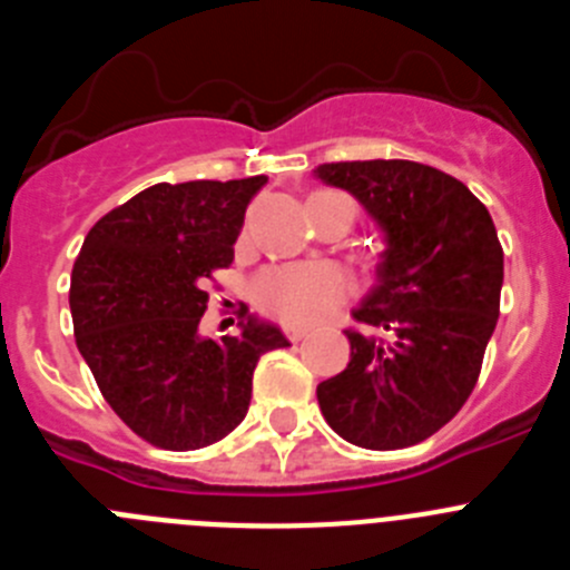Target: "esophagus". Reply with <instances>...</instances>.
I'll list each match as a JSON object with an SVG mask.
<instances>
[{"instance_id": "1", "label": "esophagus", "mask_w": 570, "mask_h": 570, "mask_svg": "<svg viewBox=\"0 0 570 570\" xmlns=\"http://www.w3.org/2000/svg\"><path fill=\"white\" fill-rule=\"evenodd\" d=\"M285 336H288L291 342H299V340H305V336H308V331H305V328H285Z\"/></svg>"}]
</instances>
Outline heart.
Returning <instances> with one entry per match:
<instances>
[{
    "instance_id": "b5f03b06",
    "label": "heart",
    "mask_w": 570,
    "mask_h": 570,
    "mask_svg": "<svg viewBox=\"0 0 570 570\" xmlns=\"http://www.w3.org/2000/svg\"><path fill=\"white\" fill-rule=\"evenodd\" d=\"M316 196H340V194H314ZM345 199V196H340ZM351 203V199H347ZM347 285L345 274L334 265H288V268H274L256 279V302L262 308L274 314L285 325H314L334 314L345 302Z\"/></svg>"
}]
</instances>
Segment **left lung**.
<instances>
[{
	"label": "left lung",
	"mask_w": 570,
	"mask_h": 570,
	"mask_svg": "<svg viewBox=\"0 0 570 570\" xmlns=\"http://www.w3.org/2000/svg\"><path fill=\"white\" fill-rule=\"evenodd\" d=\"M325 185L360 199L385 236L376 285L347 328L351 362L316 385L342 440L396 451L460 414L497 328L502 245L485 205L454 176L407 159L328 163Z\"/></svg>",
	"instance_id": "left-lung-1"
}]
</instances>
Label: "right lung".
Masks as SVG:
<instances>
[{"label":"right lung","mask_w":570,"mask_h":570,"mask_svg":"<svg viewBox=\"0 0 570 570\" xmlns=\"http://www.w3.org/2000/svg\"><path fill=\"white\" fill-rule=\"evenodd\" d=\"M268 176L159 183L88 230L70 276V316L82 360L116 416L165 451L228 436L250 405L265 351L291 345L245 316L239 334H199L210 274L234 262L245 208Z\"/></svg>","instance_id":"add662e5"}]
</instances>
